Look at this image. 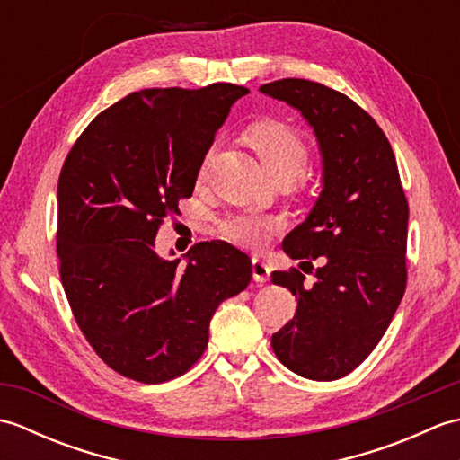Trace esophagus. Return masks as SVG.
Returning a JSON list of instances; mask_svg holds the SVG:
<instances>
[{"label": "esophagus", "instance_id": "1", "mask_svg": "<svg viewBox=\"0 0 460 460\" xmlns=\"http://www.w3.org/2000/svg\"><path fill=\"white\" fill-rule=\"evenodd\" d=\"M269 277H270V267L267 262L259 257L252 259V279L257 282H267Z\"/></svg>", "mask_w": 460, "mask_h": 460}]
</instances>
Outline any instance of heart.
<instances>
[{
  "label": "heart",
  "instance_id": "heart-1",
  "mask_svg": "<svg viewBox=\"0 0 460 460\" xmlns=\"http://www.w3.org/2000/svg\"><path fill=\"white\" fill-rule=\"evenodd\" d=\"M247 142L272 178H296L308 162L306 140L288 124L259 122L249 128ZM213 152L215 148L205 154L199 175H205ZM221 229L239 245L261 247L279 229V221L259 213H235L223 219Z\"/></svg>",
  "mask_w": 460,
  "mask_h": 460
}]
</instances>
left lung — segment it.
Wrapping results in <instances>:
<instances>
[{"label": "left lung", "instance_id": "left-lung-1", "mask_svg": "<svg viewBox=\"0 0 460 460\" xmlns=\"http://www.w3.org/2000/svg\"><path fill=\"white\" fill-rule=\"evenodd\" d=\"M261 93L305 116L322 155L314 208L282 241L288 257L310 267L322 257V267L314 285L298 269L270 275L298 300L270 344L295 374L340 379L374 351L405 292L409 205L397 162L384 130L346 94L305 79L262 84Z\"/></svg>", "mask_w": 460, "mask_h": 460}]
</instances>
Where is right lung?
<instances>
[{"mask_svg": "<svg viewBox=\"0 0 460 460\" xmlns=\"http://www.w3.org/2000/svg\"><path fill=\"white\" fill-rule=\"evenodd\" d=\"M247 93L229 83L132 93L86 126L63 164L61 282L86 341L124 377L162 384L185 374L208 348L215 310L251 282V259L225 241L193 245L181 269L154 249Z\"/></svg>", "mask_w": 460, "mask_h": 460, "instance_id": "add662e5", "label": "right lung"}]
</instances>
